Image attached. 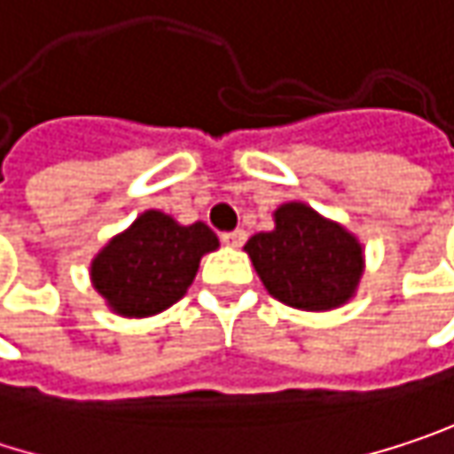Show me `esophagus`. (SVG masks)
<instances>
[{
	"mask_svg": "<svg viewBox=\"0 0 454 454\" xmlns=\"http://www.w3.org/2000/svg\"><path fill=\"white\" fill-rule=\"evenodd\" d=\"M244 239H247V233H244L241 228H236V231H226V233H221V241H223L226 247H241V244H244Z\"/></svg>",
	"mask_w": 454,
	"mask_h": 454,
	"instance_id": "34e87169",
	"label": "esophagus"
}]
</instances>
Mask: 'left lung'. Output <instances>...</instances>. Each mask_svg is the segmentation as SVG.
Segmentation results:
<instances>
[{"instance_id":"left-lung-1","label":"left lung","mask_w":454,"mask_h":454,"mask_svg":"<svg viewBox=\"0 0 454 454\" xmlns=\"http://www.w3.org/2000/svg\"><path fill=\"white\" fill-rule=\"evenodd\" d=\"M273 221L244 244L268 294L310 313L349 302L365 268L363 244L302 202L281 205Z\"/></svg>"}]
</instances>
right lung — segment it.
Returning a JSON list of instances; mask_svg holds the SVG:
<instances>
[{
  "label": "right lung",
  "mask_w": 454,
  "mask_h": 454,
  "mask_svg": "<svg viewBox=\"0 0 454 454\" xmlns=\"http://www.w3.org/2000/svg\"><path fill=\"white\" fill-rule=\"evenodd\" d=\"M213 249L218 236L205 223L181 226L146 210L91 260V284L118 316H157L186 294L202 254Z\"/></svg>",
  "instance_id": "1"
}]
</instances>
